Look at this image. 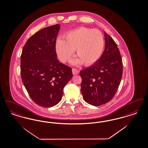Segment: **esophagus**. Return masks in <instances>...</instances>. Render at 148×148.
I'll list each match as a JSON object with an SVG mask.
<instances>
[{
	"label": "esophagus",
	"mask_w": 148,
	"mask_h": 148,
	"mask_svg": "<svg viewBox=\"0 0 148 148\" xmlns=\"http://www.w3.org/2000/svg\"><path fill=\"white\" fill-rule=\"evenodd\" d=\"M72 73H73V75H77V74H79V71L77 70V69H75V68H73L72 69Z\"/></svg>",
	"instance_id": "obj_1"
}]
</instances>
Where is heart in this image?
Here are the masks:
<instances>
[{"label":"heart","mask_w":148,"mask_h":148,"mask_svg":"<svg viewBox=\"0 0 148 148\" xmlns=\"http://www.w3.org/2000/svg\"><path fill=\"white\" fill-rule=\"evenodd\" d=\"M56 42L57 54L62 62L69 61L75 49L77 58L74 64H83L86 66L96 63L102 54L105 41L102 32L97 29L80 27L71 30Z\"/></svg>","instance_id":"1"}]
</instances>
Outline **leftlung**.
I'll list each match as a JSON object with an SVG mask.
<instances>
[{"label": "left lung", "instance_id": "obj_1", "mask_svg": "<svg viewBox=\"0 0 148 148\" xmlns=\"http://www.w3.org/2000/svg\"><path fill=\"white\" fill-rule=\"evenodd\" d=\"M105 48L99 60L80 72L83 99L91 105L99 106L112 99L121 82L122 59L117 45L104 32Z\"/></svg>", "mask_w": 148, "mask_h": 148}]
</instances>
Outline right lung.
I'll return each instance as SVG.
<instances>
[{
  "label": "right lung",
  "mask_w": 148,
  "mask_h": 148,
  "mask_svg": "<svg viewBox=\"0 0 148 148\" xmlns=\"http://www.w3.org/2000/svg\"><path fill=\"white\" fill-rule=\"evenodd\" d=\"M59 24L43 28L29 38L21 56V76L31 99L43 107L61 100L63 89L73 77L71 68L60 63L55 45Z\"/></svg>",
  "instance_id": "obj_1"
}]
</instances>
